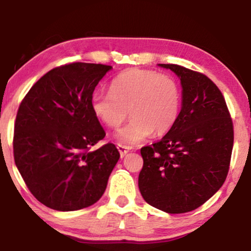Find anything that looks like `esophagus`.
I'll return each instance as SVG.
<instances>
[{
  "label": "esophagus",
  "instance_id": "esophagus-1",
  "mask_svg": "<svg viewBox=\"0 0 251 251\" xmlns=\"http://www.w3.org/2000/svg\"><path fill=\"white\" fill-rule=\"evenodd\" d=\"M117 148H118V151H119L120 157H124L129 151H131V147H127V146H124V145H118L117 146Z\"/></svg>",
  "mask_w": 251,
  "mask_h": 251
}]
</instances>
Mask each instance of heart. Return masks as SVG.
Returning a JSON list of instances; mask_svg holds the SVG:
<instances>
[{
    "label": "heart",
    "instance_id": "obj_1",
    "mask_svg": "<svg viewBox=\"0 0 251 251\" xmlns=\"http://www.w3.org/2000/svg\"><path fill=\"white\" fill-rule=\"evenodd\" d=\"M91 110L110 128L132 119L116 134L119 144L134 146L155 132L163 134L174 127L180 112L179 84L169 75L151 69L129 68L116 76L110 91L98 90L91 96Z\"/></svg>",
    "mask_w": 251,
    "mask_h": 251
}]
</instances>
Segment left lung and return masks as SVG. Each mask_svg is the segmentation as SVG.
I'll list each match as a JSON object with an SVG mask.
<instances>
[{
  "mask_svg": "<svg viewBox=\"0 0 251 251\" xmlns=\"http://www.w3.org/2000/svg\"><path fill=\"white\" fill-rule=\"evenodd\" d=\"M178 76L182 109L174 127L141 148L139 189L146 202L171 214L207 201L226 180L234 128L226 100L207 76L173 63H160Z\"/></svg>",
  "mask_w": 251,
  "mask_h": 251,
  "instance_id": "1",
  "label": "left lung"
}]
</instances>
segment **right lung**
Instances as JSON below:
<instances>
[{"label":"right lung","mask_w":251,"mask_h":251,"mask_svg":"<svg viewBox=\"0 0 251 251\" xmlns=\"http://www.w3.org/2000/svg\"><path fill=\"white\" fill-rule=\"evenodd\" d=\"M111 66L73 62L53 68L23 98L15 122L14 157L30 192L56 211L100 201L119 160L91 110V96Z\"/></svg>","instance_id":"obj_1"}]
</instances>
